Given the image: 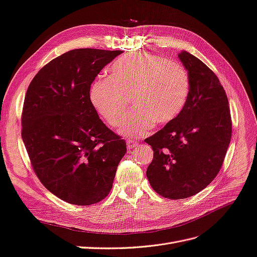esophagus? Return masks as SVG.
<instances>
[{
    "mask_svg": "<svg viewBox=\"0 0 257 257\" xmlns=\"http://www.w3.org/2000/svg\"><path fill=\"white\" fill-rule=\"evenodd\" d=\"M137 145H138V143L136 141L130 140V139H129V140H127V149H129V150L135 149Z\"/></svg>",
    "mask_w": 257,
    "mask_h": 257,
    "instance_id": "esophagus-1",
    "label": "esophagus"
}]
</instances>
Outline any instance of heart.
<instances>
[{
    "mask_svg": "<svg viewBox=\"0 0 257 257\" xmlns=\"http://www.w3.org/2000/svg\"><path fill=\"white\" fill-rule=\"evenodd\" d=\"M189 78L180 63L150 53L120 57L108 69L107 78L90 88L91 103L112 127L126 118L129 100L134 112L120 129L123 136L142 137L154 126L174 120L185 106Z\"/></svg>",
    "mask_w": 257,
    "mask_h": 257,
    "instance_id": "b5f03b06",
    "label": "heart"
}]
</instances>
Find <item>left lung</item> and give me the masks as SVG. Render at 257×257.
<instances>
[{
  "label": "left lung",
  "instance_id": "8db88e82",
  "mask_svg": "<svg viewBox=\"0 0 257 257\" xmlns=\"http://www.w3.org/2000/svg\"><path fill=\"white\" fill-rule=\"evenodd\" d=\"M189 94L179 116L145 139L154 158L146 177L157 194L184 199L206 188L221 170L231 138L228 99L217 76L197 57L183 50Z\"/></svg>",
  "mask_w": 257,
  "mask_h": 257
}]
</instances>
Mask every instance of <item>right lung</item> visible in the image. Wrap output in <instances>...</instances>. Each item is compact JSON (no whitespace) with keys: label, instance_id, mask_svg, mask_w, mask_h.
<instances>
[{"label":"right lung","instance_id":"right-lung-1","mask_svg":"<svg viewBox=\"0 0 257 257\" xmlns=\"http://www.w3.org/2000/svg\"><path fill=\"white\" fill-rule=\"evenodd\" d=\"M121 53L70 50L42 68L27 90L21 137L28 155L42 184L69 203L104 199L127 152L90 100L94 78Z\"/></svg>","mask_w":257,"mask_h":257}]
</instances>
